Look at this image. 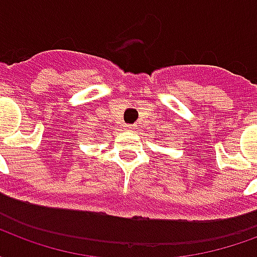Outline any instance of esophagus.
<instances>
[{"mask_svg":"<svg viewBox=\"0 0 257 257\" xmlns=\"http://www.w3.org/2000/svg\"><path fill=\"white\" fill-rule=\"evenodd\" d=\"M126 129H128V131H134L135 125H126Z\"/></svg>","mask_w":257,"mask_h":257,"instance_id":"esophagus-1","label":"esophagus"}]
</instances>
